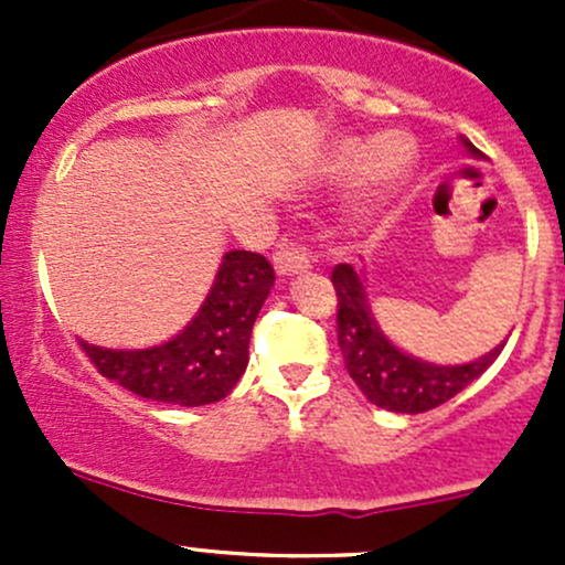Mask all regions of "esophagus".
<instances>
[{"mask_svg": "<svg viewBox=\"0 0 565 565\" xmlns=\"http://www.w3.org/2000/svg\"><path fill=\"white\" fill-rule=\"evenodd\" d=\"M273 267H276L278 276H295V273H303L311 267L309 250L295 246V243H284L273 254Z\"/></svg>", "mask_w": 565, "mask_h": 565, "instance_id": "34e87169", "label": "esophagus"}]
</instances>
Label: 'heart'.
Wrapping results in <instances>:
<instances>
[{
  "label": "heart",
  "mask_w": 565,
  "mask_h": 565,
  "mask_svg": "<svg viewBox=\"0 0 565 565\" xmlns=\"http://www.w3.org/2000/svg\"><path fill=\"white\" fill-rule=\"evenodd\" d=\"M413 147L404 136L388 134L383 139H350L339 147V167L358 169L369 161L366 172L374 188H391L413 167Z\"/></svg>",
  "instance_id": "b5f03b06"
}]
</instances>
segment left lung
<instances>
[{
    "label": "left lung",
    "instance_id": "left-lung-1",
    "mask_svg": "<svg viewBox=\"0 0 565 565\" xmlns=\"http://www.w3.org/2000/svg\"><path fill=\"white\" fill-rule=\"evenodd\" d=\"M465 147L472 156H481L470 141H465ZM330 281L339 298L335 333H339L347 372L369 402L391 413L415 415L440 407L461 388H467L472 380L481 377L503 350L500 344L489 355L461 363V366H437V363L418 361L385 339L352 265H335Z\"/></svg>",
    "mask_w": 565,
    "mask_h": 565
}]
</instances>
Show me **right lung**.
<instances>
[{
	"label": "right lung",
	"mask_w": 565,
	"mask_h": 565,
	"mask_svg": "<svg viewBox=\"0 0 565 565\" xmlns=\"http://www.w3.org/2000/svg\"><path fill=\"white\" fill-rule=\"evenodd\" d=\"M276 273L254 250L224 256L210 295L182 333L150 350H104L82 341L100 374L136 396L202 407L230 396L248 366V341Z\"/></svg>",
	"instance_id": "add662e5"
}]
</instances>
